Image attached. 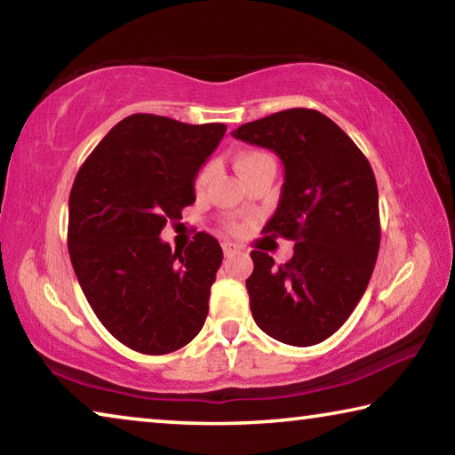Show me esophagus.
I'll return each mask as SVG.
<instances>
[{"label": "esophagus", "mask_w": 455, "mask_h": 455, "mask_svg": "<svg viewBox=\"0 0 455 455\" xmlns=\"http://www.w3.org/2000/svg\"><path fill=\"white\" fill-rule=\"evenodd\" d=\"M222 251H225V257H235L238 252V246L235 243L225 241V243H222Z\"/></svg>", "instance_id": "obj_1"}]
</instances>
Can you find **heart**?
Segmentation results:
<instances>
[{
  "label": "heart",
  "mask_w": 455,
  "mask_h": 455,
  "mask_svg": "<svg viewBox=\"0 0 455 455\" xmlns=\"http://www.w3.org/2000/svg\"><path fill=\"white\" fill-rule=\"evenodd\" d=\"M263 156H267V154H263V152H243V154H238L236 163H235L236 171H243L244 166H249L251 163H255V160L263 158ZM212 172H214L212 164H206V166L200 168V172L196 174V179H195V190L196 192H203L206 188V184H209ZM233 228H236V227H233Z\"/></svg>",
  "instance_id": "obj_1"
}]
</instances>
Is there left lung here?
Returning a JSON list of instances; mask_svg holds the SVG:
<instances>
[{
  "label": "left lung",
  "mask_w": 455,
  "mask_h": 455,
  "mask_svg": "<svg viewBox=\"0 0 455 455\" xmlns=\"http://www.w3.org/2000/svg\"><path fill=\"white\" fill-rule=\"evenodd\" d=\"M233 136L281 158L284 182L265 233L295 241L279 267L251 252L252 319L281 343L317 345L349 319L371 279L381 238L371 166L333 120L307 108L246 122Z\"/></svg>",
  "instance_id": "8db88e82"
}]
</instances>
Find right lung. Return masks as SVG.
Here are the masks:
<instances>
[{
	"instance_id": "right-lung-1",
	"label": "right lung",
	"mask_w": 455,
	"mask_h": 455,
	"mask_svg": "<svg viewBox=\"0 0 455 455\" xmlns=\"http://www.w3.org/2000/svg\"><path fill=\"white\" fill-rule=\"evenodd\" d=\"M225 124L132 114L118 122L76 174L68 251L96 317L126 347L164 355L203 329L222 263L219 241L196 233L187 249L160 238L192 204L195 179Z\"/></svg>"
}]
</instances>
